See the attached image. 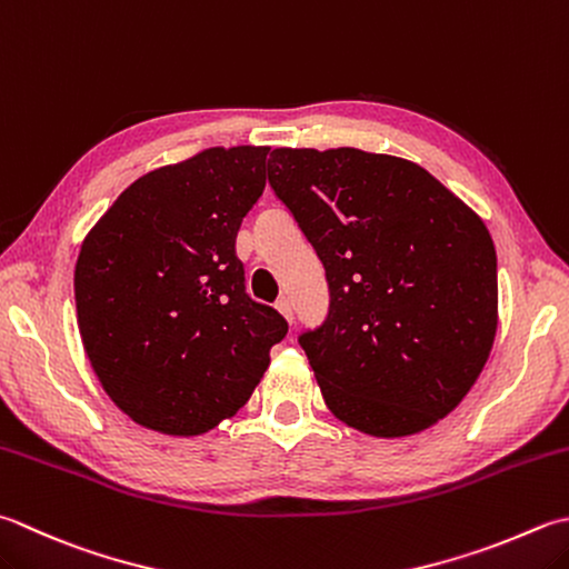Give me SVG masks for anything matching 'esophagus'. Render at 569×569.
<instances>
[{"mask_svg":"<svg viewBox=\"0 0 569 569\" xmlns=\"http://www.w3.org/2000/svg\"><path fill=\"white\" fill-rule=\"evenodd\" d=\"M276 310H278V313H281V316L288 320V326H293V308H291V303H288L286 298L278 300V303H276Z\"/></svg>","mask_w":569,"mask_h":569,"instance_id":"34e87169","label":"esophagus"}]
</instances>
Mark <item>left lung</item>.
Masks as SVG:
<instances>
[{
	"mask_svg": "<svg viewBox=\"0 0 569 569\" xmlns=\"http://www.w3.org/2000/svg\"><path fill=\"white\" fill-rule=\"evenodd\" d=\"M269 182L326 266L328 318L300 348L328 409L382 439L437 425L493 348L483 219L417 162L358 148H276Z\"/></svg>",
	"mask_w": 569,
	"mask_h": 569,
	"instance_id": "1",
	"label": "left lung"
}]
</instances>
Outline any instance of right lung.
<instances>
[{
	"instance_id": "1",
	"label": "right lung",
	"mask_w": 569,
	"mask_h": 569,
	"mask_svg": "<svg viewBox=\"0 0 569 569\" xmlns=\"http://www.w3.org/2000/svg\"><path fill=\"white\" fill-rule=\"evenodd\" d=\"M263 144L209 148L142 174L86 233L78 330L136 425L197 437L249 402L288 332L243 291L237 231L266 187Z\"/></svg>"
}]
</instances>
